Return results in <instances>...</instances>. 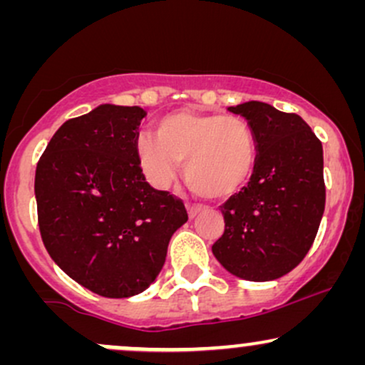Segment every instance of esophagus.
<instances>
[{"label": "esophagus", "mask_w": 365, "mask_h": 365, "mask_svg": "<svg viewBox=\"0 0 365 365\" xmlns=\"http://www.w3.org/2000/svg\"><path fill=\"white\" fill-rule=\"evenodd\" d=\"M187 212H188V217H190V220H194V217H197V216L200 215V212H202V207L192 206V204H187Z\"/></svg>", "instance_id": "1"}]
</instances>
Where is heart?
<instances>
[{
  "mask_svg": "<svg viewBox=\"0 0 365 365\" xmlns=\"http://www.w3.org/2000/svg\"><path fill=\"white\" fill-rule=\"evenodd\" d=\"M257 137L240 116L173 111L156 123V135L142 133L135 156L150 185H171L183 161L192 192L206 199H226L240 192L257 165Z\"/></svg>",
  "mask_w": 365,
  "mask_h": 365,
  "instance_id": "1",
  "label": "heart"
}]
</instances>
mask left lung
Instances as JSON below:
<instances>
[{
  "label": "left lung",
  "mask_w": 365,
  "mask_h": 365,
  "mask_svg": "<svg viewBox=\"0 0 365 365\" xmlns=\"http://www.w3.org/2000/svg\"><path fill=\"white\" fill-rule=\"evenodd\" d=\"M257 137V165L247 183L221 206L225 233L212 254L228 273L271 282L290 273L311 249L322 212V144L295 113L249 101L230 106Z\"/></svg>",
  "instance_id": "left-lung-1"
}]
</instances>
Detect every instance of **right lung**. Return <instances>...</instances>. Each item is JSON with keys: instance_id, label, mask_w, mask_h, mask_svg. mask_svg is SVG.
<instances>
[{"instance_id": "add662e5", "label": "right lung", "mask_w": 365, "mask_h": 365, "mask_svg": "<svg viewBox=\"0 0 365 365\" xmlns=\"http://www.w3.org/2000/svg\"><path fill=\"white\" fill-rule=\"evenodd\" d=\"M140 106L99 104L61 125L37 163L44 247L87 290L127 299L161 273L183 202L145 182L135 156Z\"/></svg>"}]
</instances>
